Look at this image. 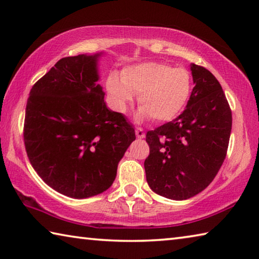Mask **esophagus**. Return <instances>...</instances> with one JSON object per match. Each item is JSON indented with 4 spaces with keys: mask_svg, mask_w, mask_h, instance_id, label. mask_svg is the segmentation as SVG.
<instances>
[{
    "mask_svg": "<svg viewBox=\"0 0 259 259\" xmlns=\"http://www.w3.org/2000/svg\"><path fill=\"white\" fill-rule=\"evenodd\" d=\"M136 136H137V138L143 139L145 137V131H144L142 128H136Z\"/></svg>",
    "mask_w": 259,
    "mask_h": 259,
    "instance_id": "1",
    "label": "esophagus"
}]
</instances>
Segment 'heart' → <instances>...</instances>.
<instances>
[{
  "label": "heart",
  "instance_id": "heart-1",
  "mask_svg": "<svg viewBox=\"0 0 259 259\" xmlns=\"http://www.w3.org/2000/svg\"><path fill=\"white\" fill-rule=\"evenodd\" d=\"M106 87L119 111H125L135 94L138 95L140 117L165 122L175 119L186 106L192 76L184 67L145 61L125 67L121 77L116 73L109 74Z\"/></svg>",
  "mask_w": 259,
  "mask_h": 259
}]
</instances>
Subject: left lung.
<instances>
[{
	"label": "left lung",
	"mask_w": 259,
	"mask_h": 259,
	"mask_svg": "<svg viewBox=\"0 0 259 259\" xmlns=\"http://www.w3.org/2000/svg\"><path fill=\"white\" fill-rule=\"evenodd\" d=\"M192 94L176 119L147 131L150 155L144 162L156 194L186 200L216 177L229 147L232 112L222 85L207 68L192 64Z\"/></svg>",
	"instance_id": "left-lung-1"
}]
</instances>
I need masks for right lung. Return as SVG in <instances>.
<instances>
[{
	"mask_svg": "<svg viewBox=\"0 0 259 259\" xmlns=\"http://www.w3.org/2000/svg\"><path fill=\"white\" fill-rule=\"evenodd\" d=\"M102 54L65 57L30 89L24 143L43 182L69 198L111 187L117 164L136 139L122 113L108 109L98 84Z\"/></svg>",
	"mask_w": 259,
	"mask_h": 259,
	"instance_id": "right-lung-1",
	"label": "right lung"
}]
</instances>
